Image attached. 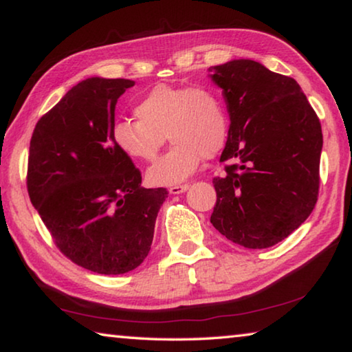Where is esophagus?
<instances>
[{"instance_id":"esophagus-1","label":"esophagus","mask_w":352,"mask_h":352,"mask_svg":"<svg viewBox=\"0 0 352 352\" xmlns=\"http://www.w3.org/2000/svg\"><path fill=\"white\" fill-rule=\"evenodd\" d=\"M189 184H175V186H170L169 188V192L170 194H182L184 190H188Z\"/></svg>"}]
</instances>
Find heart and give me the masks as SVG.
<instances>
[{"label":"heart","mask_w":352,"mask_h":352,"mask_svg":"<svg viewBox=\"0 0 352 352\" xmlns=\"http://www.w3.org/2000/svg\"><path fill=\"white\" fill-rule=\"evenodd\" d=\"M133 113L138 121L124 118L113 126L119 151L138 162H153L166 136L174 144L147 170L148 183L157 186L186 180L204 157H217L228 141V111L210 87L162 83L136 102Z\"/></svg>","instance_id":"obj_1"}]
</instances>
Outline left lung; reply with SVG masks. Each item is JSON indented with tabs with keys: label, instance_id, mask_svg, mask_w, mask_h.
Here are the masks:
<instances>
[{
	"label": "left lung",
	"instance_id": "8db88e82",
	"mask_svg": "<svg viewBox=\"0 0 352 352\" xmlns=\"http://www.w3.org/2000/svg\"><path fill=\"white\" fill-rule=\"evenodd\" d=\"M223 90L230 133L212 180L211 223L245 248L276 245L311 216L318 199L323 133L317 113L292 77L254 60L211 67Z\"/></svg>",
	"mask_w": 352,
	"mask_h": 352
}]
</instances>
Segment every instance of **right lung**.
I'll return each instance as SVG.
<instances>
[{
  "label": "right lung",
  "mask_w": 352,
  "mask_h": 352,
  "mask_svg": "<svg viewBox=\"0 0 352 352\" xmlns=\"http://www.w3.org/2000/svg\"><path fill=\"white\" fill-rule=\"evenodd\" d=\"M129 79L82 80L38 119L28 158V192L56 247L99 275H122L151 252L166 188L141 186V172L113 140L115 107Z\"/></svg>",
  "instance_id": "1"
}]
</instances>
